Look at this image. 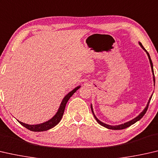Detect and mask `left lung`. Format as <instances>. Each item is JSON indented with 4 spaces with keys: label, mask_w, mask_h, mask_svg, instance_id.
<instances>
[{
    "label": "left lung",
    "mask_w": 158,
    "mask_h": 158,
    "mask_svg": "<svg viewBox=\"0 0 158 158\" xmlns=\"http://www.w3.org/2000/svg\"><path fill=\"white\" fill-rule=\"evenodd\" d=\"M139 45H140L141 47V48L143 49V50L145 52H146V54H147V55H148V56L149 61H150V64H151V70H152V75H153V82H154V86H155V82H156V81H155L154 71H153V66H152V60H151V56H150L149 53L148 52L146 51V49H145V48H143V46L142 45V44H141L140 42H139ZM152 94L151 95V97H150V99H149V100H148V103H147L146 108H144L143 110L142 111V112L140 113V114H139L138 116H136V118H134V119H132V120L128 121V122H127V123H125L124 124H121V125H107V124L103 123L102 122V121H100V120H99V119H98V118L96 117V115H94V110H93V108H92V104H91V110H92V113H93V115H94V118L96 119V120L97 121V123H99V125H101L103 126V127H104L107 128V129H110V130H123V129H125V128H127V127H129L131 126V125H133V124L136 123V122H137V121H139V120H141V119L142 118H143V116L145 115V113H146L147 110H148L149 103H150V102H151V98H152Z\"/></svg>",
    "instance_id": "1"
}]
</instances>
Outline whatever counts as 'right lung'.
Listing matches in <instances>:
<instances>
[{"label":"right lung","instance_id":"add662e5","mask_svg":"<svg viewBox=\"0 0 158 158\" xmlns=\"http://www.w3.org/2000/svg\"><path fill=\"white\" fill-rule=\"evenodd\" d=\"M80 87H81V85L76 87V88L73 89L70 92H69L68 94L64 97L63 100H62V102H61L60 106H59V108L57 110V112L56 113V114L54 115L52 118L50 119L49 120L46 121V122L43 123H40V124H37V125H28V124L20 122L19 120L17 121L22 126L25 127L28 129V130L33 131H47L48 130H50V129L53 128L54 127H55L56 125H57V124L60 122V120H61L62 116L64 115V110H65L66 105L67 102H68L69 99L72 97V95H73L74 93L80 88Z\"/></svg>","mask_w":158,"mask_h":158}]
</instances>
